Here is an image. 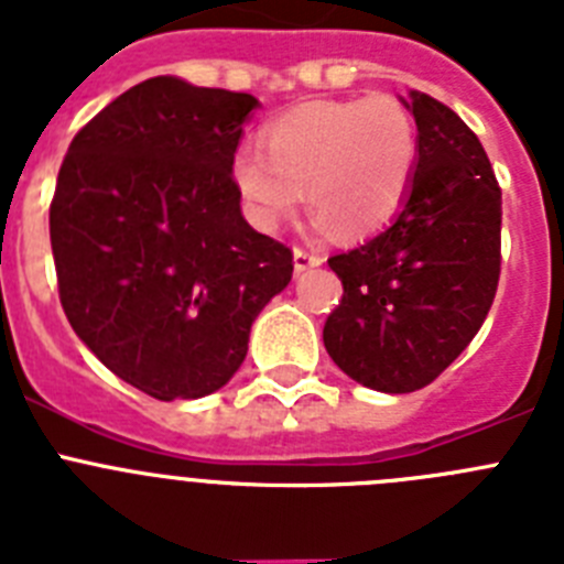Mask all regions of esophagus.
<instances>
[{"label":"esophagus","instance_id":"1","mask_svg":"<svg viewBox=\"0 0 564 564\" xmlns=\"http://www.w3.org/2000/svg\"><path fill=\"white\" fill-rule=\"evenodd\" d=\"M322 262H325V259H322V253L318 251L293 248V268H296V273H305V271H311V268H318Z\"/></svg>","mask_w":564,"mask_h":564}]
</instances>
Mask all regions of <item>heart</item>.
<instances>
[{
  "instance_id": "1",
  "label": "heart",
  "mask_w": 564,
  "mask_h": 564,
  "mask_svg": "<svg viewBox=\"0 0 564 564\" xmlns=\"http://www.w3.org/2000/svg\"><path fill=\"white\" fill-rule=\"evenodd\" d=\"M265 152L242 149L234 183L259 228H279L311 197L318 228L367 237L395 220L417 169L415 118L398 98L311 101L262 132Z\"/></svg>"
}]
</instances>
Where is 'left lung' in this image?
<instances>
[{"instance_id":"left-lung-1","label":"left lung","mask_w":564,"mask_h":564,"mask_svg":"<svg viewBox=\"0 0 564 564\" xmlns=\"http://www.w3.org/2000/svg\"><path fill=\"white\" fill-rule=\"evenodd\" d=\"M417 169L395 220L327 265L344 296L325 322L338 370L378 392L435 381L477 336L500 279L502 197L477 134L410 89Z\"/></svg>"}]
</instances>
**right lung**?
Here are the masks:
<instances>
[{"instance_id": "right-lung-1", "label": "right lung", "mask_w": 564, "mask_h": 564, "mask_svg": "<svg viewBox=\"0 0 564 564\" xmlns=\"http://www.w3.org/2000/svg\"><path fill=\"white\" fill-rule=\"evenodd\" d=\"M259 101L177 76L134 84L73 138L50 206L76 336L158 401L203 398L246 361L293 253L239 208L234 152Z\"/></svg>"}]
</instances>
